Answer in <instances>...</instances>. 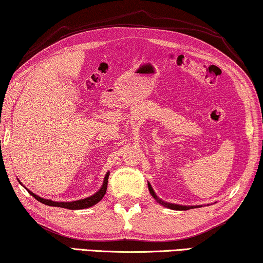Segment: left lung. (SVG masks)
Here are the masks:
<instances>
[{"mask_svg":"<svg viewBox=\"0 0 263 263\" xmlns=\"http://www.w3.org/2000/svg\"><path fill=\"white\" fill-rule=\"evenodd\" d=\"M147 186H149V191H150V194L153 195V197L156 199V200L158 201V202H161L162 205H164V206H167V207H169V209H172V210H179V211H182V210H190V209H193V207H190V206H180V205H174V204H167V202H163V201H161V200H158V198H157V195L155 194V192H154V190L153 188H151V186L149 183H147Z\"/></svg>","mask_w":263,"mask_h":263,"instance_id":"1","label":"left lung"}]
</instances>
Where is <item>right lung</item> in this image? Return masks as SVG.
I'll return each instance as SVG.
<instances>
[{
	"mask_svg": "<svg viewBox=\"0 0 263 263\" xmlns=\"http://www.w3.org/2000/svg\"><path fill=\"white\" fill-rule=\"evenodd\" d=\"M108 176H109V173L106 174L105 176V180H103V184L101 187V190L99 192H96L94 195H91L89 198H86V199H81V200H77V201H71V202H57V201H52V200H47V199H43L38 197V195H35L34 193H32V192L28 191V193L32 195L33 198L36 199V200L43 202V204L45 205H49V206H56V207H63V209H68V210H82V209H88V207H91L95 204H98V202L101 200L103 198V195L106 194V191H107V183H108Z\"/></svg>",
	"mask_w": 263,
	"mask_h": 263,
	"instance_id": "1",
	"label": "right lung"
}]
</instances>
